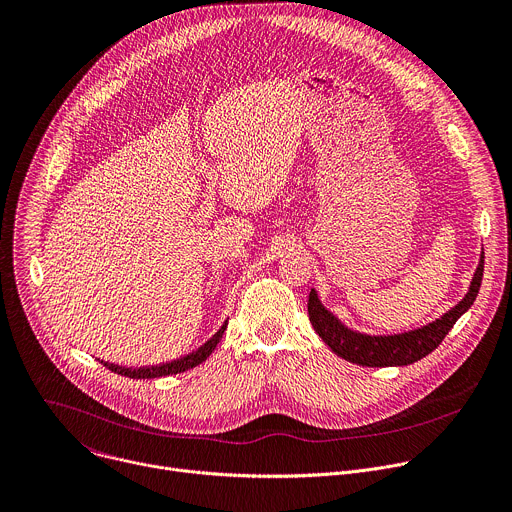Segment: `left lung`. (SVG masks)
<instances>
[{
    "mask_svg": "<svg viewBox=\"0 0 512 512\" xmlns=\"http://www.w3.org/2000/svg\"><path fill=\"white\" fill-rule=\"evenodd\" d=\"M482 273H484V253L480 255V263L476 267V273L472 277L470 289L464 295V299L456 303L440 319L406 333L366 335V333L348 329L331 311H327L321 305L315 289L309 291V301H307L309 321L317 331V335L331 348V352L352 364L368 366V368L408 366L426 358L430 352H434L442 344V339L452 329V325L458 321V317L470 309V305L478 295Z\"/></svg>",
    "mask_w": 512,
    "mask_h": 512,
    "instance_id": "1",
    "label": "left lung"
}]
</instances>
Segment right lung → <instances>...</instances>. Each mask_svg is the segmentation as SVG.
Returning <instances> with one entry per match:
<instances>
[{
    "label": "right lung",
    "mask_w": 512,
    "mask_h": 512,
    "mask_svg": "<svg viewBox=\"0 0 512 512\" xmlns=\"http://www.w3.org/2000/svg\"><path fill=\"white\" fill-rule=\"evenodd\" d=\"M225 329H227V321L221 325V329L211 339H207V342L199 350H195V352H191V354H187V356H183L175 362H166V364H158V366H144V368H134V370L132 368H122V366H116V364H108V362H104V366L114 374L134 378V380H148V378H162V376H170V374H181V372H187V370L203 364L213 354V350L221 342Z\"/></svg>",
    "instance_id": "1"
}]
</instances>
